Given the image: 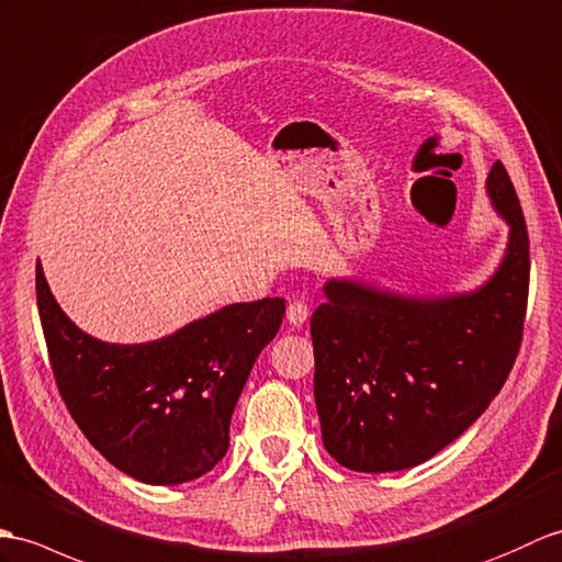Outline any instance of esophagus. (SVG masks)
<instances>
[{"label":"esophagus","instance_id":"1","mask_svg":"<svg viewBox=\"0 0 562 562\" xmlns=\"http://www.w3.org/2000/svg\"><path fill=\"white\" fill-rule=\"evenodd\" d=\"M308 304L302 302V299H296V302H290V306H286V323H290L292 328H302L308 321Z\"/></svg>","mask_w":562,"mask_h":562}]
</instances>
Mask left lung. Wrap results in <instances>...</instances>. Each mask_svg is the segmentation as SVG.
<instances>
[{
  "mask_svg": "<svg viewBox=\"0 0 562 562\" xmlns=\"http://www.w3.org/2000/svg\"><path fill=\"white\" fill-rule=\"evenodd\" d=\"M486 193L510 227L498 270L474 292L404 296L328 280L311 316L323 446L351 472H400L460 438L501 393L521 345L529 237L507 169Z\"/></svg>",
  "mask_w": 562,
  "mask_h": 562,
  "instance_id": "left-lung-1",
  "label": "left lung"
}]
</instances>
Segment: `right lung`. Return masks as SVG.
Segmentation results:
<instances>
[{"mask_svg":"<svg viewBox=\"0 0 562 562\" xmlns=\"http://www.w3.org/2000/svg\"><path fill=\"white\" fill-rule=\"evenodd\" d=\"M35 292L59 395L104 460L143 484L175 486L225 458L232 412L280 330L284 299L229 304L160 340L112 345L69 321L41 260Z\"/></svg>","mask_w":562,"mask_h":562,"instance_id":"right-lung-1","label":"right lung"}]
</instances>
